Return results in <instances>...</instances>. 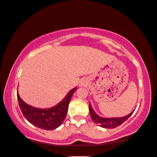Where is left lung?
Returning <instances> with one entry per match:
<instances>
[{
    "instance_id": "8db88e82",
    "label": "left lung",
    "mask_w": 157,
    "mask_h": 157,
    "mask_svg": "<svg viewBox=\"0 0 157 157\" xmlns=\"http://www.w3.org/2000/svg\"><path fill=\"white\" fill-rule=\"evenodd\" d=\"M89 109H90V114L91 118L94 123L99 124L100 127L107 128V129H113L122 124L123 122H125L131 115H132L133 111L130 114L126 115L124 117H112V118H105L99 116L98 115L96 114V113L94 111L93 109H92L91 105L89 103Z\"/></svg>"
}]
</instances>
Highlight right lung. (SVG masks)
Wrapping results in <instances>:
<instances>
[{"label":"right lung","instance_id":"1","mask_svg":"<svg viewBox=\"0 0 157 157\" xmlns=\"http://www.w3.org/2000/svg\"><path fill=\"white\" fill-rule=\"evenodd\" d=\"M76 88L71 90L63 100L56 106L47 109L30 106L20 98L17 90V99L23 115L28 122L40 129L53 130L63 124L68 110V106Z\"/></svg>","mask_w":157,"mask_h":157}]
</instances>
